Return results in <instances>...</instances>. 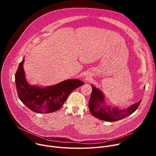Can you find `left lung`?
<instances>
[{
  "instance_id": "8db88e82",
  "label": "left lung",
  "mask_w": 156,
  "mask_h": 156,
  "mask_svg": "<svg viewBox=\"0 0 156 156\" xmlns=\"http://www.w3.org/2000/svg\"><path fill=\"white\" fill-rule=\"evenodd\" d=\"M92 93L89 101V108L94 117L104 121L115 122L131 115L138 108L141 101L132 105L126 109L112 108L104 104L102 93L94 86H92Z\"/></svg>"
}]
</instances>
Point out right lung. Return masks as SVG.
Masks as SVG:
<instances>
[{"label": "right lung", "mask_w": 156, "mask_h": 156, "mask_svg": "<svg viewBox=\"0 0 156 156\" xmlns=\"http://www.w3.org/2000/svg\"><path fill=\"white\" fill-rule=\"evenodd\" d=\"M24 59L15 73V84L19 99L28 108L36 113H51L60 109L69 94L84 84L79 80H65L56 85L39 87L30 85L23 70Z\"/></svg>", "instance_id": "1"}]
</instances>
